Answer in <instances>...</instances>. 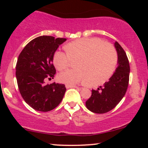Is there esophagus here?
<instances>
[{"mask_svg": "<svg viewBox=\"0 0 148 148\" xmlns=\"http://www.w3.org/2000/svg\"><path fill=\"white\" fill-rule=\"evenodd\" d=\"M66 88H78V86H75V85H69V84H67L66 85Z\"/></svg>", "mask_w": 148, "mask_h": 148, "instance_id": "esophagus-1", "label": "esophagus"}]
</instances>
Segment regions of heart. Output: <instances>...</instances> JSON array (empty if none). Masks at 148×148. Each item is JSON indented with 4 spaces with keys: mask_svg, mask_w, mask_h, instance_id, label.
<instances>
[{
    "mask_svg": "<svg viewBox=\"0 0 148 148\" xmlns=\"http://www.w3.org/2000/svg\"><path fill=\"white\" fill-rule=\"evenodd\" d=\"M67 54L58 51L54 53L56 68L62 71L68 67L70 60L76 69L60 73L58 80L72 85L88 81L91 85L101 84L114 73L118 64V55L114 47L98 38H81L67 44Z\"/></svg>",
    "mask_w": 148,
    "mask_h": 148,
    "instance_id": "obj_1",
    "label": "heart"
}]
</instances>
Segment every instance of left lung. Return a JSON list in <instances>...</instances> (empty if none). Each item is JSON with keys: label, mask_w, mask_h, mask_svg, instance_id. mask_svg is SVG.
Returning a JSON list of instances; mask_svg holds the SVG:
<instances>
[{"label": "left lung", "mask_w": 148, "mask_h": 148, "mask_svg": "<svg viewBox=\"0 0 148 148\" xmlns=\"http://www.w3.org/2000/svg\"><path fill=\"white\" fill-rule=\"evenodd\" d=\"M118 53V67L108 81L97 90H92V95L86 102L90 111L105 113L111 111L125 96L128 88L130 67L127 54L118 42L114 43Z\"/></svg>", "instance_id": "8db88e82"}]
</instances>
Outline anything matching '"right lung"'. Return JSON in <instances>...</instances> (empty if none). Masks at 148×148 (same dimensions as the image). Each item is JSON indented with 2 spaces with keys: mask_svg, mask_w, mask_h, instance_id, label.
<instances>
[{
  "mask_svg": "<svg viewBox=\"0 0 148 148\" xmlns=\"http://www.w3.org/2000/svg\"><path fill=\"white\" fill-rule=\"evenodd\" d=\"M65 38L40 36L31 40L19 54L16 65L18 90L24 101L36 111L47 112L59 105L66 91L64 84L46 85L56 70L53 64L56 51Z\"/></svg>",
  "mask_w": 148,
  "mask_h": 148,
  "instance_id": "right-lung-1",
  "label": "right lung"
}]
</instances>
